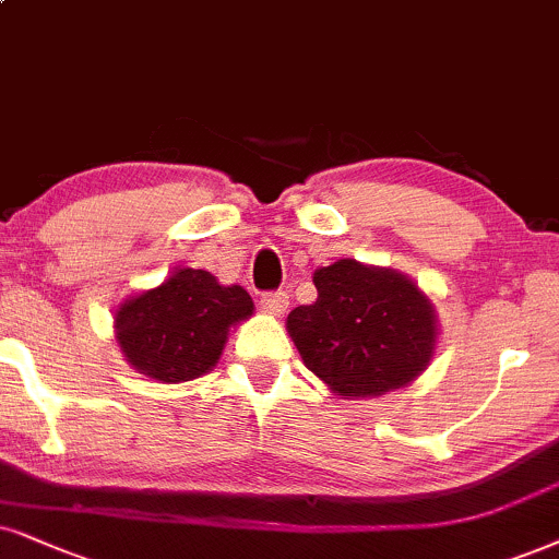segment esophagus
I'll use <instances>...</instances> for the list:
<instances>
[{
	"label": "esophagus",
	"mask_w": 559,
	"mask_h": 559,
	"mask_svg": "<svg viewBox=\"0 0 559 559\" xmlns=\"http://www.w3.org/2000/svg\"><path fill=\"white\" fill-rule=\"evenodd\" d=\"M260 307L267 314H284L288 307V294L286 292H265L260 296Z\"/></svg>",
	"instance_id": "1"
}]
</instances>
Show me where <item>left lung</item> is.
<instances>
[{
	"label": "left lung",
	"mask_w": 559,
	"mask_h": 559,
	"mask_svg": "<svg viewBox=\"0 0 559 559\" xmlns=\"http://www.w3.org/2000/svg\"><path fill=\"white\" fill-rule=\"evenodd\" d=\"M317 299L288 314L307 369L343 397L400 390L426 369L436 317L413 281L337 260L314 273Z\"/></svg>",
	"instance_id": "left-lung-1"
}]
</instances>
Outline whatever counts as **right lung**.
I'll use <instances>...</instances> for the list:
<instances>
[{
    "label": "right lung",
    "mask_w": 559,
    "mask_h": 559,
    "mask_svg": "<svg viewBox=\"0 0 559 559\" xmlns=\"http://www.w3.org/2000/svg\"><path fill=\"white\" fill-rule=\"evenodd\" d=\"M250 314L252 299L242 286H218L211 273L182 267L118 309V343L126 361L146 377L190 381L218 361L231 324Z\"/></svg>",
    "instance_id": "right-lung-1"
}]
</instances>
